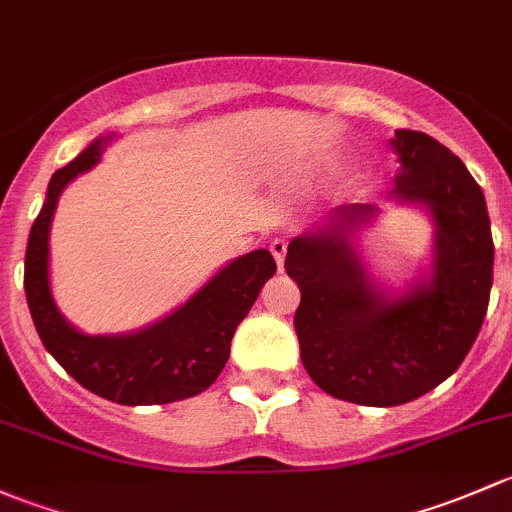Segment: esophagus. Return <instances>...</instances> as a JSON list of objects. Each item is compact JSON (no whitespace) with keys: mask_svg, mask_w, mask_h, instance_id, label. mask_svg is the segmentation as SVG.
I'll use <instances>...</instances> for the list:
<instances>
[{"mask_svg":"<svg viewBox=\"0 0 512 512\" xmlns=\"http://www.w3.org/2000/svg\"><path fill=\"white\" fill-rule=\"evenodd\" d=\"M286 251H288V241L286 239H273L271 241V254L276 258L278 268H283V261H286Z\"/></svg>","mask_w":512,"mask_h":512,"instance_id":"obj_1","label":"esophagus"}]
</instances>
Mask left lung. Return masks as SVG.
Here are the masks:
<instances>
[{
	"instance_id": "8db88e82",
	"label": "left lung",
	"mask_w": 512,
	"mask_h": 512,
	"mask_svg": "<svg viewBox=\"0 0 512 512\" xmlns=\"http://www.w3.org/2000/svg\"><path fill=\"white\" fill-rule=\"evenodd\" d=\"M399 170L387 202L414 204L434 221L429 271L404 291L372 281L355 234L382 214L345 204L288 244L298 283L295 335L305 372L330 397L397 407L449 379L481 333L493 286L486 197L461 160L416 130H397Z\"/></svg>"
}]
</instances>
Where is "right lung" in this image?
<instances>
[{"label":"right lung","instance_id":"add662e5","mask_svg":"<svg viewBox=\"0 0 512 512\" xmlns=\"http://www.w3.org/2000/svg\"><path fill=\"white\" fill-rule=\"evenodd\" d=\"M118 135H100L66 167L54 172L46 202L31 226L24 291L31 320L54 360L81 387L125 407L170 404L202 394L229 360L231 337L249 315L263 283L276 273L271 251L256 249L219 268L187 303L140 330L88 335L61 315L51 293L49 234L68 182L98 165Z\"/></svg>","mask_w":512,"mask_h":512}]
</instances>
